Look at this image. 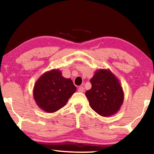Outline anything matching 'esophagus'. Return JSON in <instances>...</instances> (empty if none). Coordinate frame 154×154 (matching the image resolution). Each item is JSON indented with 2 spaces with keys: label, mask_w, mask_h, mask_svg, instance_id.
Segmentation results:
<instances>
[{
  "label": "esophagus",
  "mask_w": 154,
  "mask_h": 154,
  "mask_svg": "<svg viewBox=\"0 0 154 154\" xmlns=\"http://www.w3.org/2000/svg\"><path fill=\"white\" fill-rule=\"evenodd\" d=\"M84 91H85V89L83 86H79V88H78V92H83Z\"/></svg>",
  "instance_id": "1"
}]
</instances>
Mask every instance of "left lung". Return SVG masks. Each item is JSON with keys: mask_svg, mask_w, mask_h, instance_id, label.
<instances>
[{"mask_svg": "<svg viewBox=\"0 0 154 154\" xmlns=\"http://www.w3.org/2000/svg\"><path fill=\"white\" fill-rule=\"evenodd\" d=\"M85 96L91 108L103 117L113 116L123 103L124 94L119 81L109 69H98L90 79Z\"/></svg>", "mask_w": 154, "mask_h": 154, "instance_id": "8db88e82", "label": "left lung"}]
</instances>
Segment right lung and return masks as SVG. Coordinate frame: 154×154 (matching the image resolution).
<instances>
[{"label":"right lung","mask_w":154,"mask_h":154,"mask_svg":"<svg viewBox=\"0 0 154 154\" xmlns=\"http://www.w3.org/2000/svg\"><path fill=\"white\" fill-rule=\"evenodd\" d=\"M76 90L71 79L64 78L60 70L52 69L35 82L33 96L38 107L48 113H54L63 107Z\"/></svg>","instance_id":"obj_1"}]
</instances>
